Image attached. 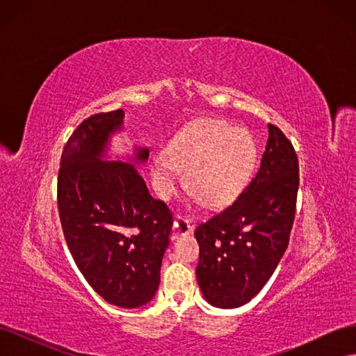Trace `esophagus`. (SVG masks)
Returning <instances> with one entry per match:
<instances>
[{"mask_svg":"<svg viewBox=\"0 0 356 356\" xmlns=\"http://www.w3.org/2000/svg\"><path fill=\"white\" fill-rule=\"evenodd\" d=\"M174 229H175L177 234H190V233H193V230H195L193 224H190V221L187 218L179 217V215L174 221Z\"/></svg>","mask_w":356,"mask_h":356,"instance_id":"1","label":"esophagus"}]
</instances>
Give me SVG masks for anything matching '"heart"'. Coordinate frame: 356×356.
Masks as SVG:
<instances>
[{
	"label": "heart",
	"mask_w": 356,
	"mask_h": 356,
	"mask_svg": "<svg viewBox=\"0 0 356 356\" xmlns=\"http://www.w3.org/2000/svg\"><path fill=\"white\" fill-rule=\"evenodd\" d=\"M257 163V145L251 134L220 120H200L188 126L170 143L169 152L153 159V179L160 197L169 199L182 182L197 202L221 208L250 182Z\"/></svg>",
	"instance_id": "b5f03b06"
}]
</instances>
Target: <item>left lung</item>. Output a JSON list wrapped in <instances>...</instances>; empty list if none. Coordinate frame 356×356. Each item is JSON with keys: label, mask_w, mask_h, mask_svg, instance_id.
<instances>
[{"label": "left lung", "mask_w": 356, "mask_h": 356, "mask_svg": "<svg viewBox=\"0 0 356 356\" xmlns=\"http://www.w3.org/2000/svg\"><path fill=\"white\" fill-rule=\"evenodd\" d=\"M298 159L281 129L268 124L260 169L232 204L202 222L197 284L221 309L251 301L273 275L296 217Z\"/></svg>", "instance_id": "8db88e82"}]
</instances>
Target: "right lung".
<instances>
[{"label": "right lung", "instance_id": "obj_1", "mask_svg": "<svg viewBox=\"0 0 356 356\" xmlns=\"http://www.w3.org/2000/svg\"><path fill=\"white\" fill-rule=\"evenodd\" d=\"M124 111L90 115L63 147L58 209L63 236L89 285L110 305L135 309L156 296L169 245L172 215L148 193L135 165L148 148L135 147V163L105 160Z\"/></svg>", "mask_w": 356, "mask_h": 356}]
</instances>
